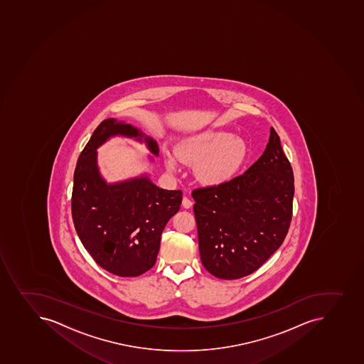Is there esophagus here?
Returning a JSON list of instances; mask_svg holds the SVG:
<instances>
[{
    "label": "esophagus",
    "mask_w": 364,
    "mask_h": 364,
    "mask_svg": "<svg viewBox=\"0 0 364 364\" xmlns=\"http://www.w3.org/2000/svg\"><path fill=\"white\" fill-rule=\"evenodd\" d=\"M192 205H193V201L188 199L187 197L183 198V206L185 208H192Z\"/></svg>",
    "instance_id": "34e87169"
}]
</instances>
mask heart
<instances>
[{"label": "heart", "mask_w": 364, "mask_h": 364, "mask_svg": "<svg viewBox=\"0 0 364 364\" xmlns=\"http://www.w3.org/2000/svg\"><path fill=\"white\" fill-rule=\"evenodd\" d=\"M249 145L244 139L222 129L205 131L183 139L177 156L167 154L166 167L172 172L179 161L196 166V177L206 186H223L232 181L249 159Z\"/></svg>", "instance_id": "obj_1"}]
</instances>
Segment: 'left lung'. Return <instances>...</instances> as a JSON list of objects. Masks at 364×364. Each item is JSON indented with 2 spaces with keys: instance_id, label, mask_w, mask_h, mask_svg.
<instances>
[{
  "instance_id": "left-lung-1",
  "label": "left lung",
  "mask_w": 364,
  "mask_h": 364,
  "mask_svg": "<svg viewBox=\"0 0 364 364\" xmlns=\"http://www.w3.org/2000/svg\"><path fill=\"white\" fill-rule=\"evenodd\" d=\"M294 173L274 127L259 159L223 186L197 188L198 242L201 263L215 277L238 279L274 255L290 226Z\"/></svg>"
}]
</instances>
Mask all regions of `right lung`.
I'll list each match as a JSON object with an SVG mask.
<instances>
[{
    "label": "right lung",
    "mask_w": 364,
    "mask_h": 364,
    "mask_svg": "<svg viewBox=\"0 0 364 364\" xmlns=\"http://www.w3.org/2000/svg\"><path fill=\"white\" fill-rule=\"evenodd\" d=\"M114 136L145 144L159 156L154 139L141 129L106 119L93 132L74 172L72 215L85 249L102 269L120 277H136L156 264L167 222L181 208V191L164 190L142 173L107 183L97 164V151ZM149 163L154 158L149 156Z\"/></svg>",
    "instance_id": "1"
}]
</instances>
